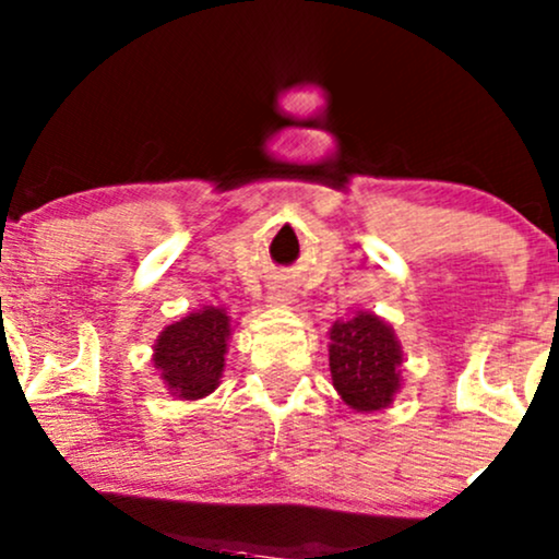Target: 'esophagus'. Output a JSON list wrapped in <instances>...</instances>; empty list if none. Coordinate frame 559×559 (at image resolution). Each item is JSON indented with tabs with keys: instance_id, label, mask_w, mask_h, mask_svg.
<instances>
[{
	"instance_id": "1",
	"label": "esophagus",
	"mask_w": 559,
	"mask_h": 559,
	"mask_svg": "<svg viewBox=\"0 0 559 559\" xmlns=\"http://www.w3.org/2000/svg\"><path fill=\"white\" fill-rule=\"evenodd\" d=\"M289 294H281V292H275V294H270V302H275V305H289Z\"/></svg>"
}]
</instances>
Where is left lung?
Returning <instances> with one entry per match:
<instances>
[{"label": "left lung", "mask_w": 559, "mask_h": 559, "mask_svg": "<svg viewBox=\"0 0 559 559\" xmlns=\"http://www.w3.org/2000/svg\"><path fill=\"white\" fill-rule=\"evenodd\" d=\"M331 382L355 411H382L401 390L403 349L388 321L358 312L329 331Z\"/></svg>", "instance_id": "8db88e82"}]
</instances>
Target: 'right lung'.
<instances>
[{
  "mask_svg": "<svg viewBox=\"0 0 559 559\" xmlns=\"http://www.w3.org/2000/svg\"><path fill=\"white\" fill-rule=\"evenodd\" d=\"M230 316L223 308H201L158 334L153 366L169 395L199 401L217 390L228 353Z\"/></svg>",
  "mask_w": 559,
  "mask_h": 559,
  "instance_id": "obj_1",
  "label": "right lung"
}]
</instances>
